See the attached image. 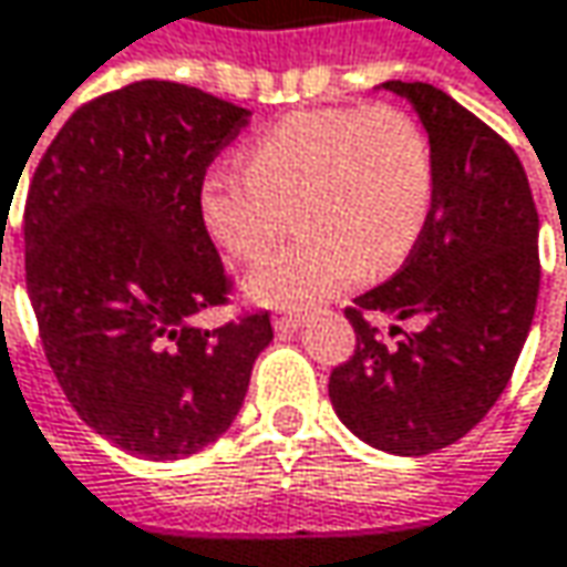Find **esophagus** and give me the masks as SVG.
<instances>
[{
    "label": "esophagus",
    "instance_id": "1",
    "mask_svg": "<svg viewBox=\"0 0 567 567\" xmlns=\"http://www.w3.org/2000/svg\"><path fill=\"white\" fill-rule=\"evenodd\" d=\"M272 327H276V330H282V333H288V330H298V327H301V315H272Z\"/></svg>",
    "mask_w": 567,
    "mask_h": 567
}]
</instances>
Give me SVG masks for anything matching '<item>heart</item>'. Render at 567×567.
I'll list each match as a JSON object with an SVG mask.
<instances>
[{"instance_id":"1","label":"heart","mask_w":567,"mask_h":567,"mask_svg":"<svg viewBox=\"0 0 567 567\" xmlns=\"http://www.w3.org/2000/svg\"><path fill=\"white\" fill-rule=\"evenodd\" d=\"M433 202V153L398 109H305L250 144L247 163H215L198 183V217L220 250L256 259L298 205L301 237L247 279L252 301L311 308L394 272L416 247Z\"/></svg>"}]
</instances>
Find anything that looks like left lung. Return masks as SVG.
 <instances>
[{
    "label": "left lung",
    "instance_id": "left-lung-1",
    "mask_svg": "<svg viewBox=\"0 0 567 567\" xmlns=\"http://www.w3.org/2000/svg\"><path fill=\"white\" fill-rule=\"evenodd\" d=\"M430 137L433 202L404 266L347 308L350 362L330 401L352 433L391 455L462 440L514 375L539 298V215L514 147L430 83L388 80ZM369 310L416 316L421 330L384 348Z\"/></svg>",
    "mask_w": 567,
    "mask_h": 567
}]
</instances>
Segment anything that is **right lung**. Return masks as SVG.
<instances>
[{
  "label": "right lung",
  "instance_id": "1",
  "mask_svg": "<svg viewBox=\"0 0 567 567\" xmlns=\"http://www.w3.org/2000/svg\"><path fill=\"white\" fill-rule=\"evenodd\" d=\"M247 124L195 85L141 80L76 109L28 188L24 276L48 362L76 414L131 455L215 443L272 343L266 311L195 323L230 291L198 183Z\"/></svg>",
  "mask_w": 567,
  "mask_h": 567
}]
</instances>
